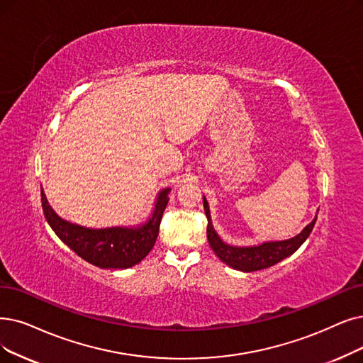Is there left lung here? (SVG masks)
Returning <instances> with one entry per match:
<instances>
[{"mask_svg":"<svg viewBox=\"0 0 363 363\" xmlns=\"http://www.w3.org/2000/svg\"><path fill=\"white\" fill-rule=\"evenodd\" d=\"M204 210L208 220L207 238L210 242V247L217 255V257L222 260V262H225L226 265L232 267L234 269L244 271V272L265 269L268 267L279 264L284 257L295 253L301 247L302 242L306 241L311 234L317 219V217H314V220L303 228L301 234L294 238H289L284 241L264 242L260 245H253V247H234V245L223 242L220 237L216 234V230L211 225L210 208L206 198H204Z\"/></svg>","mask_w":363,"mask_h":363,"instance_id":"left-lung-1","label":"left lung"}]
</instances>
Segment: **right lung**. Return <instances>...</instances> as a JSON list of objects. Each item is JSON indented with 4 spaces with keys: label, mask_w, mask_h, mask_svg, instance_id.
<instances>
[{
    "label": "right lung",
    "mask_w": 363,
    "mask_h": 363,
    "mask_svg": "<svg viewBox=\"0 0 363 363\" xmlns=\"http://www.w3.org/2000/svg\"><path fill=\"white\" fill-rule=\"evenodd\" d=\"M169 189L157 196L150 219L138 228L89 229L62 220L46 199L41 189V206L55 234L77 256L99 268L125 269L137 265L149 255L159 234V225L168 204Z\"/></svg>",
    "instance_id": "right-lung-1"
}]
</instances>
